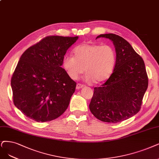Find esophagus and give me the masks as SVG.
Listing matches in <instances>:
<instances>
[{"mask_svg": "<svg viewBox=\"0 0 159 159\" xmlns=\"http://www.w3.org/2000/svg\"><path fill=\"white\" fill-rule=\"evenodd\" d=\"M84 87V85L82 84H80V83H77V84H76V89H82V88Z\"/></svg>", "mask_w": 159, "mask_h": 159, "instance_id": "obj_1", "label": "esophagus"}]
</instances>
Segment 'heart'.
<instances>
[{
    "label": "heart",
    "mask_w": 159,
    "mask_h": 159,
    "mask_svg": "<svg viewBox=\"0 0 159 159\" xmlns=\"http://www.w3.org/2000/svg\"><path fill=\"white\" fill-rule=\"evenodd\" d=\"M74 56H65L62 65L70 79L75 80L85 70L86 79L98 84L109 79L116 61L113 46L84 43L76 46Z\"/></svg>",
    "instance_id": "heart-1"
}]
</instances>
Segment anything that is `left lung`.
I'll return each instance as SVG.
<instances>
[{
	"mask_svg": "<svg viewBox=\"0 0 159 159\" xmlns=\"http://www.w3.org/2000/svg\"><path fill=\"white\" fill-rule=\"evenodd\" d=\"M100 37L113 41L116 61L107 81L93 89L89 108L98 119L116 123L139 112L148 86V76L142 57L128 41L113 33L99 34L96 39Z\"/></svg>",
	"mask_w": 159,
	"mask_h": 159,
	"instance_id": "8db88e82",
	"label": "left lung"
}]
</instances>
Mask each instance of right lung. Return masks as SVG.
<instances>
[{"label":"right lung","mask_w":159,"mask_h":159,"mask_svg":"<svg viewBox=\"0 0 159 159\" xmlns=\"http://www.w3.org/2000/svg\"><path fill=\"white\" fill-rule=\"evenodd\" d=\"M79 37L48 36L27 49L11 76L15 106L37 122L54 120L67 109L76 83L61 67Z\"/></svg>","instance_id":"obj_1"}]
</instances>
